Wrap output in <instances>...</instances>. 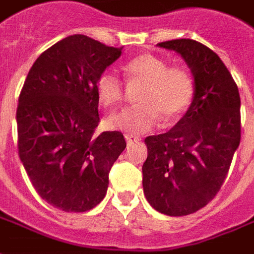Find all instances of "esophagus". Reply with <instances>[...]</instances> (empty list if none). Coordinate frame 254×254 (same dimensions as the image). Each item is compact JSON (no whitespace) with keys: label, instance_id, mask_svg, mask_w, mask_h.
Returning a JSON list of instances; mask_svg holds the SVG:
<instances>
[{"label":"esophagus","instance_id":"34e87169","mask_svg":"<svg viewBox=\"0 0 254 254\" xmlns=\"http://www.w3.org/2000/svg\"><path fill=\"white\" fill-rule=\"evenodd\" d=\"M125 138H127V145H132V144L140 141V137H137V136H130V134H127V136H125Z\"/></svg>","mask_w":254,"mask_h":254}]
</instances>
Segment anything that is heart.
Masks as SVG:
<instances>
[{"label": "heart", "mask_w": 254, "mask_h": 254, "mask_svg": "<svg viewBox=\"0 0 254 254\" xmlns=\"http://www.w3.org/2000/svg\"><path fill=\"white\" fill-rule=\"evenodd\" d=\"M130 83H141L138 105L127 107L109 118V127L116 130L141 134L154 129L160 118L165 124L178 121L194 98V80L187 67L169 66L163 58L140 54L125 65ZM95 92L105 107H114L124 99L121 80L111 72H103L95 83Z\"/></svg>", "instance_id": "obj_1"}]
</instances>
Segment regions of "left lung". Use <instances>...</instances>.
Returning <instances> with one entry per match:
<instances>
[{
  "instance_id": "obj_1",
  "label": "left lung",
  "mask_w": 254,
  "mask_h": 254,
  "mask_svg": "<svg viewBox=\"0 0 254 254\" xmlns=\"http://www.w3.org/2000/svg\"><path fill=\"white\" fill-rule=\"evenodd\" d=\"M185 60L194 77V98L169 132L145 137V198L159 212L184 216L218 194L241 141L238 87L223 61L191 39L160 42Z\"/></svg>"
}]
</instances>
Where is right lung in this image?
<instances>
[{
	"instance_id": "1",
	"label": "right lung",
	"mask_w": 254,
	"mask_h": 254,
	"mask_svg": "<svg viewBox=\"0 0 254 254\" xmlns=\"http://www.w3.org/2000/svg\"><path fill=\"white\" fill-rule=\"evenodd\" d=\"M121 53L89 36H67L36 58L20 92V159L38 194L65 212H85L103 200L127 147L121 132L95 134V83Z\"/></svg>"
}]
</instances>
